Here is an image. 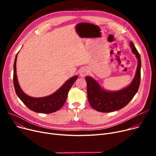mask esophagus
Returning <instances> with one entry per match:
<instances>
[{
    "label": "esophagus",
    "instance_id": "obj_1",
    "mask_svg": "<svg viewBox=\"0 0 156 156\" xmlns=\"http://www.w3.org/2000/svg\"><path fill=\"white\" fill-rule=\"evenodd\" d=\"M87 73H88V70L85 68H82L80 70V75L81 77L85 76L86 75H87Z\"/></svg>",
    "mask_w": 156,
    "mask_h": 156
}]
</instances>
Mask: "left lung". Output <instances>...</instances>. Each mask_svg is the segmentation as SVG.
<instances>
[{"label":"left lung","mask_w":156,"mask_h":156,"mask_svg":"<svg viewBox=\"0 0 156 156\" xmlns=\"http://www.w3.org/2000/svg\"><path fill=\"white\" fill-rule=\"evenodd\" d=\"M130 47L138 59V65L135 77L129 86L118 91H107L94 78L90 76L85 77L88 100L89 104L96 111L109 112L121 109L132 100L138 92L140 83V55L132 42H130Z\"/></svg>","instance_id":"obj_1"}]
</instances>
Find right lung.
I'll return each instance as SVG.
<instances>
[{"label": "right lung", "mask_w": 156, "mask_h": 156, "mask_svg": "<svg viewBox=\"0 0 156 156\" xmlns=\"http://www.w3.org/2000/svg\"><path fill=\"white\" fill-rule=\"evenodd\" d=\"M18 54L16 55L14 62L13 83L16 93L21 101L27 106L28 108L36 112L48 114L60 109L66 101L69 90L77 80L78 76H73L66 81L59 90L52 95L39 98L28 96L21 89L16 75V59Z\"/></svg>", "instance_id": "1"}]
</instances>
